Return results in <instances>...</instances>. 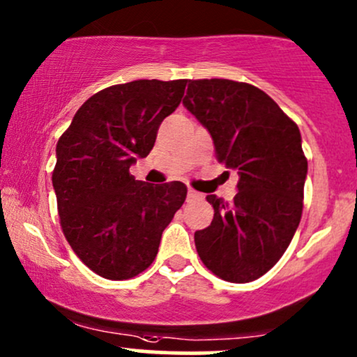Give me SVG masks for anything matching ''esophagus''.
Listing matches in <instances>:
<instances>
[{
    "label": "esophagus",
    "instance_id": "34e87169",
    "mask_svg": "<svg viewBox=\"0 0 357 357\" xmlns=\"http://www.w3.org/2000/svg\"><path fill=\"white\" fill-rule=\"evenodd\" d=\"M198 198H200V195H198V193L195 192V190L188 188V193H187V200H188V202H195V200H198Z\"/></svg>",
    "mask_w": 357,
    "mask_h": 357
}]
</instances>
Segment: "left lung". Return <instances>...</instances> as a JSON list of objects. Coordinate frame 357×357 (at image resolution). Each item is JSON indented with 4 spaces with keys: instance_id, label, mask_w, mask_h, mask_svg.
Returning <instances> with one entry per match:
<instances>
[{
    "instance_id": "obj_1",
    "label": "left lung",
    "mask_w": 357,
    "mask_h": 357,
    "mask_svg": "<svg viewBox=\"0 0 357 357\" xmlns=\"http://www.w3.org/2000/svg\"><path fill=\"white\" fill-rule=\"evenodd\" d=\"M183 106L211 134L216 159L238 170V193L208 195L215 215L197 231L203 264L220 279L246 284L275 266L298 228L308 162L298 126L257 86L188 80Z\"/></svg>"
}]
</instances>
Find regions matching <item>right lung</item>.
I'll use <instances>...</instances> for the list:
<instances>
[{
    "label": "right lung",
    "mask_w": 357,
    "mask_h": 357,
    "mask_svg": "<svg viewBox=\"0 0 357 357\" xmlns=\"http://www.w3.org/2000/svg\"><path fill=\"white\" fill-rule=\"evenodd\" d=\"M187 80H134L95 93L57 142L52 185L63 236L80 261L109 280L146 271L162 231L187 198L182 182L151 185L129 167L154 147Z\"/></svg>",
    "instance_id": "1"
}]
</instances>
